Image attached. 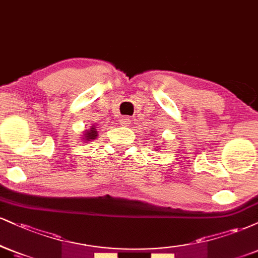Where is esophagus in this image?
Instances as JSON below:
<instances>
[{"label": "esophagus", "mask_w": 258, "mask_h": 258, "mask_svg": "<svg viewBox=\"0 0 258 258\" xmlns=\"http://www.w3.org/2000/svg\"><path fill=\"white\" fill-rule=\"evenodd\" d=\"M120 125L121 126H125V127H128L131 125V119H130L128 116H123L120 119Z\"/></svg>", "instance_id": "obj_1"}]
</instances>
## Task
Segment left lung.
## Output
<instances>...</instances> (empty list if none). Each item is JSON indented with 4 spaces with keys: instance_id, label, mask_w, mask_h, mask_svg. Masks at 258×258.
<instances>
[{
    "instance_id": "left-lung-1",
    "label": "left lung",
    "mask_w": 258,
    "mask_h": 258,
    "mask_svg": "<svg viewBox=\"0 0 258 258\" xmlns=\"http://www.w3.org/2000/svg\"><path fill=\"white\" fill-rule=\"evenodd\" d=\"M159 149H160V148H159Z\"/></svg>"
}]
</instances>
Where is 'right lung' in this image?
<instances>
[{
  "label": "right lung",
  "instance_id": "1",
  "mask_svg": "<svg viewBox=\"0 0 258 258\" xmlns=\"http://www.w3.org/2000/svg\"><path fill=\"white\" fill-rule=\"evenodd\" d=\"M97 136H98V132H97L96 126L92 125L90 130H85L84 133L81 135V138L84 142H91L93 139H96Z\"/></svg>",
  "mask_w": 258,
  "mask_h": 258
}]
</instances>
